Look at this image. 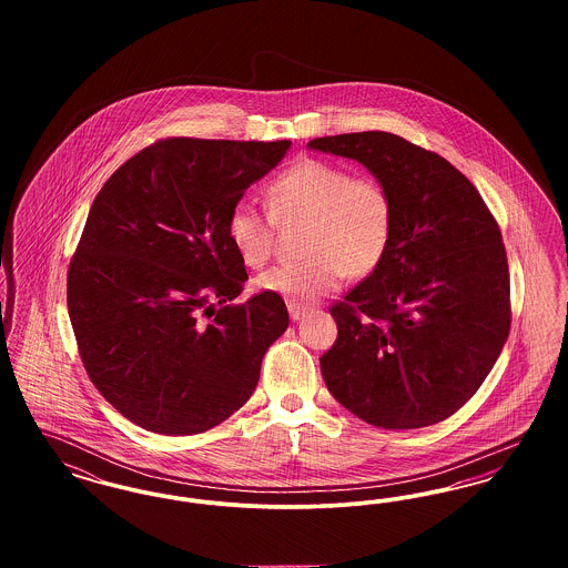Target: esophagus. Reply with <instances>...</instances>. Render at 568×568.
Masks as SVG:
<instances>
[{
	"label": "esophagus",
	"mask_w": 568,
	"mask_h": 568,
	"mask_svg": "<svg viewBox=\"0 0 568 568\" xmlns=\"http://www.w3.org/2000/svg\"><path fill=\"white\" fill-rule=\"evenodd\" d=\"M287 308H290V317H292L294 322H300V320L308 313V308H306V306H302V304H297V302H290V304H287Z\"/></svg>",
	"instance_id": "1"
}]
</instances>
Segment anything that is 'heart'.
Returning a JSON list of instances; mask_svg holds the SVG:
<instances>
[{
	"instance_id": "heart-1",
	"label": "heart",
	"mask_w": 568,
	"mask_h": 568,
	"mask_svg": "<svg viewBox=\"0 0 568 568\" xmlns=\"http://www.w3.org/2000/svg\"><path fill=\"white\" fill-rule=\"evenodd\" d=\"M266 195L276 223H306V257L262 272L255 278L260 292L313 302L336 290L347 274L366 276L383 262L394 232V204L375 179L302 160L272 179ZM227 236L246 266L260 268L271 260L274 222L253 204L239 202L232 209Z\"/></svg>"
}]
</instances>
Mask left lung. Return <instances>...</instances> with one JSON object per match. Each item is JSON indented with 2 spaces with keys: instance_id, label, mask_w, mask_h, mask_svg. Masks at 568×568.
<instances>
[{
  "instance_id": "1",
  "label": "left lung",
  "mask_w": 568,
  "mask_h": 568,
  "mask_svg": "<svg viewBox=\"0 0 568 568\" xmlns=\"http://www.w3.org/2000/svg\"><path fill=\"white\" fill-rule=\"evenodd\" d=\"M362 163L394 204L389 248L329 308L338 338L322 355L329 394L385 430L426 428L481 387L511 325L498 223L447 160L387 132L306 144Z\"/></svg>"
}]
</instances>
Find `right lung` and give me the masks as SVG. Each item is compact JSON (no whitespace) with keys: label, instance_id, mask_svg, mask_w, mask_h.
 <instances>
[{"label":"right lung","instance_id":"1","mask_svg":"<svg viewBox=\"0 0 568 568\" xmlns=\"http://www.w3.org/2000/svg\"><path fill=\"white\" fill-rule=\"evenodd\" d=\"M290 144L168 138L93 200L68 311L89 378L135 426L204 433L251 398L290 315L276 294L232 304L246 271L227 216Z\"/></svg>","mask_w":568,"mask_h":568}]
</instances>
